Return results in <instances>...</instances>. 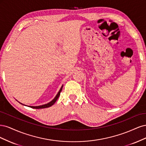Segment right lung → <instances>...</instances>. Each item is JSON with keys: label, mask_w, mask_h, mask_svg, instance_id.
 Here are the masks:
<instances>
[{"label": "right lung", "mask_w": 146, "mask_h": 146, "mask_svg": "<svg viewBox=\"0 0 146 146\" xmlns=\"http://www.w3.org/2000/svg\"><path fill=\"white\" fill-rule=\"evenodd\" d=\"M62 88H63V86L61 87L60 91H58V94H56V96L55 97V98L53 99L52 101H50L49 103H48L47 104H44V105H40V106H36V107H34V106H29L30 107L32 108H35V109H40V108H48V107H51L52 105H54L55 104V102L56 101V100L58 99V98H59V96L60 95V92H61V90H62Z\"/></svg>", "instance_id": "right-lung-1"}]
</instances>
